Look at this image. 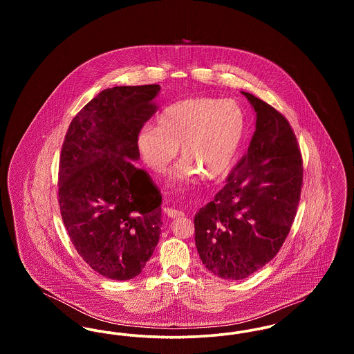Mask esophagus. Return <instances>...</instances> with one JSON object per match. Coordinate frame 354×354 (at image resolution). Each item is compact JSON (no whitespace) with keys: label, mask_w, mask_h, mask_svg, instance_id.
<instances>
[{"label":"esophagus","mask_w":354,"mask_h":354,"mask_svg":"<svg viewBox=\"0 0 354 354\" xmlns=\"http://www.w3.org/2000/svg\"><path fill=\"white\" fill-rule=\"evenodd\" d=\"M163 212L169 216L171 219H176V218H183L185 216V212L183 211H179V209H175V208H169V207H165L163 208Z\"/></svg>","instance_id":"1"}]
</instances>
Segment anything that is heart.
Here are the masks:
<instances>
[{"label": "heart", "mask_w": 354, "mask_h": 354, "mask_svg": "<svg viewBox=\"0 0 354 354\" xmlns=\"http://www.w3.org/2000/svg\"><path fill=\"white\" fill-rule=\"evenodd\" d=\"M245 129V114L237 102L191 98L169 106L159 117V126H143L136 147L155 174L167 171L180 147L185 159L172 172L174 182H191L201 174L216 180L235 165Z\"/></svg>", "instance_id": "heart-1"}]
</instances>
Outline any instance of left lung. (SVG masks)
<instances>
[{
	"label": "left lung",
	"mask_w": 354,
	"mask_h": 354,
	"mask_svg": "<svg viewBox=\"0 0 354 354\" xmlns=\"http://www.w3.org/2000/svg\"><path fill=\"white\" fill-rule=\"evenodd\" d=\"M256 113L248 151L212 202L195 215V244L205 268L241 280L280 251L303 187V158L289 122L267 102L241 91Z\"/></svg>",
	"instance_id": "1"
}]
</instances>
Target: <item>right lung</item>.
<instances>
[{"label":"right lung","mask_w":354,"mask_h":354,"mask_svg":"<svg viewBox=\"0 0 354 354\" xmlns=\"http://www.w3.org/2000/svg\"><path fill=\"white\" fill-rule=\"evenodd\" d=\"M159 84L106 88L73 118L59 156L58 202L68 237L103 277L129 280L150 260L162 195L139 159L136 135L156 111Z\"/></svg>","instance_id":"right-lung-1"}]
</instances>
